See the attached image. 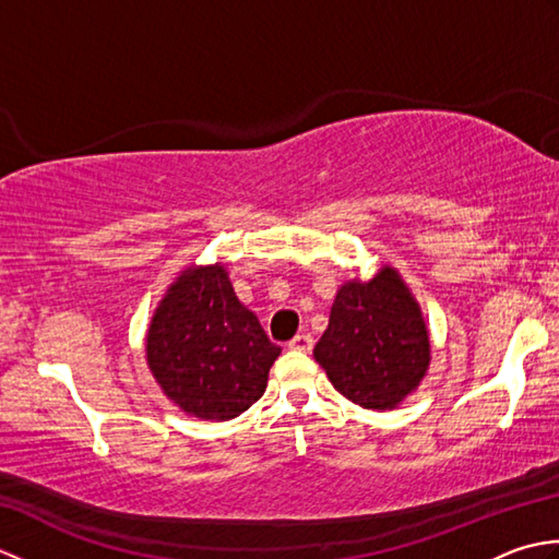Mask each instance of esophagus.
<instances>
[{
	"label": "esophagus",
	"instance_id": "obj_1",
	"mask_svg": "<svg viewBox=\"0 0 559 559\" xmlns=\"http://www.w3.org/2000/svg\"><path fill=\"white\" fill-rule=\"evenodd\" d=\"M312 336L310 334H298L295 336L290 343H288V348L290 350H302V353H310L312 350Z\"/></svg>",
	"mask_w": 559,
	"mask_h": 559
}]
</instances>
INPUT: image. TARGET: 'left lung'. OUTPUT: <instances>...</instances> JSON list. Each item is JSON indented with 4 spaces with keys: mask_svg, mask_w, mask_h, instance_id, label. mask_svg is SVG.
<instances>
[{
    "mask_svg": "<svg viewBox=\"0 0 559 559\" xmlns=\"http://www.w3.org/2000/svg\"><path fill=\"white\" fill-rule=\"evenodd\" d=\"M314 358L338 394L370 411L399 406L420 384L430 338L418 302L394 269L341 286Z\"/></svg>",
    "mask_w": 559,
    "mask_h": 559,
    "instance_id": "obj_1",
    "label": "left lung"
}]
</instances>
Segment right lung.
Listing matches in <instances>:
<instances>
[{"instance_id": "add662e5", "label": "right lung", "mask_w": 559, "mask_h": 559, "mask_svg": "<svg viewBox=\"0 0 559 559\" xmlns=\"http://www.w3.org/2000/svg\"><path fill=\"white\" fill-rule=\"evenodd\" d=\"M281 348L237 300L223 266L187 269L153 314L148 367L185 413L230 420L266 391Z\"/></svg>"}]
</instances>
